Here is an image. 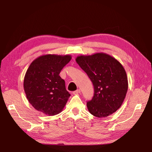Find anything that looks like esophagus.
<instances>
[{"label": "esophagus", "instance_id": "1", "mask_svg": "<svg viewBox=\"0 0 152 152\" xmlns=\"http://www.w3.org/2000/svg\"><path fill=\"white\" fill-rule=\"evenodd\" d=\"M80 93V89H77V90L75 91H73V94H79Z\"/></svg>", "mask_w": 152, "mask_h": 152}]
</instances>
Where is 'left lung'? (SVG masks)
Masks as SVG:
<instances>
[{
	"label": "left lung",
	"instance_id": "left-lung-1",
	"mask_svg": "<svg viewBox=\"0 0 152 152\" xmlns=\"http://www.w3.org/2000/svg\"><path fill=\"white\" fill-rule=\"evenodd\" d=\"M75 61L94 86L93 98L87 102L89 112L99 118L115 112L121 107L128 89L127 74L121 63L103 53L81 55Z\"/></svg>",
	"mask_w": 152,
	"mask_h": 152
}]
</instances>
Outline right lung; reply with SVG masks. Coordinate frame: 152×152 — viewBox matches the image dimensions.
<instances>
[{"label": "right lung", "instance_id": "add662e5", "mask_svg": "<svg viewBox=\"0 0 152 152\" xmlns=\"http://www.w3.org/2000/svg\"><path fill=\"white\" fill-rule=\"evenodd\" d=\"M71 59L70 55L45 54L31 62L23 87L27 99L35 109L49 116L62 111L70 94L59 74Z\"/></svg>", "mask_w": 152, "mask_h": 152}]
</instances>
